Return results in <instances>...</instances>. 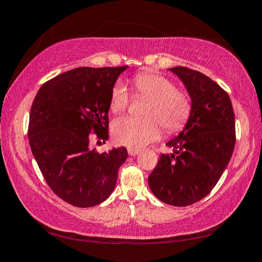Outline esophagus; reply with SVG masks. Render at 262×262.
Listing matches in <instances>:
<instances>
[{
  "mask_svg": "<svg viewBox=\"0 0 262 262\" xmlns=\"http://www.w3.org/2000/svg\"><path fill=\"white\" fill-rule=\"evenodd\" d=\"M139 152H140L139 149L128 148V155H129V156H136V155H139Z\"/></svg>",
  "mask_w": 262,
  "mask_h": 262,
  "instance_id": "34e87169",
  "label": "esophagus"
}]
</instances>
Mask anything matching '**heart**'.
Wrapping results in <instances>:
<instances>
[{"label":"heart","instance_id":"b5f03b06","mask_svg":"<svg viewBox=\"0 0 262 262\" xmlns=\"http://www.w3.org/2000/svg\"><path fill=\"white\" fill-rule=\"evenodd\" d=\"M136 95L147 99L144 119L121 117L111 126L113 141L119 145L139 149L161 135V126L167 132L183 127L190 113L189 97L178 91L173 82L158 74L145 73L134 78ZM129 91L125 83L117 82L111 90L110 110L120 113L129 104Z\"/></svg>","mask_w":262,"mask_h":262}]
</instances>
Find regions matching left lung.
I'll list each match as a JSON object with an SVG mask.
<instances>
[{
  "instance_id": "1",
  "label": "left lung",
  "mask_w": 262,
  "mask_h": 262,
  "mask_svg": "<svg viewBox=\"0 0 262 262\" xmlns=\"http://www.w3.org/2000/svg\"><path fill=\"white\" fill-rule=\"evenodd\" d=\"M185 84L192 100L184 129L166 143L173 154L159 156L148 178L155 196L186 207L215 187L236 143L234 113L229 95L206 75L186 67L170 68Z\"/></svg>"
}]
</instances>
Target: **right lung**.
Segmentation results:
<instances>
[{"instance_id": "1", "label": "right lung", "mask_w": 262, "mask_h": 262, "mask_svg": "<svg viewBox=\"0 0 262 262\" xmlns=\"http://www.w3.org/2000/svg\"><path fill=\"white\" fill-rule=\"evenodd\" d=\"M123 67L76 68L43 83L30 112L29 141L51 189L69 205L88 208L105 201L128 157L125 147L98 154L91 133L108 139L111 90Z\"/></svg>"}]
</instances>
